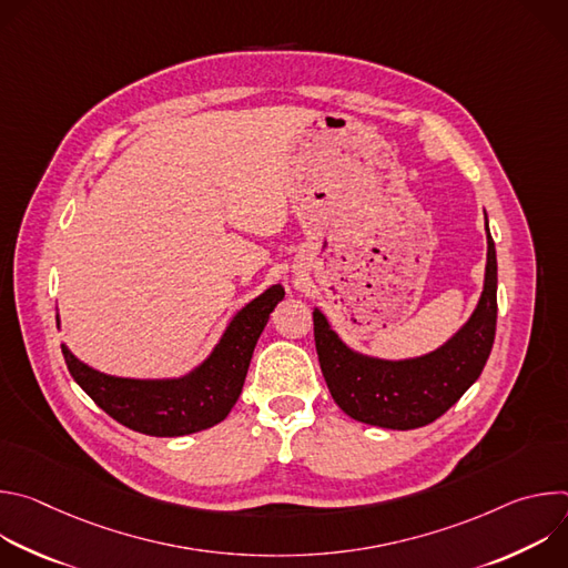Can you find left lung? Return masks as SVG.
Here are the masks:
<instances>
[{
	"label": "left lung",
	"instance_id": "1",
	"mask_svg": "<svg viewBox=\"0 0 568 568\" xmlns=\"http://www.w3.org/2000/svg\"><path fill=\"white\" fill-rule=\"evenodd\" d=\"M312 318L321 373L344 414L366 425L402 432L434 423L478 379L495 344L497 250L490 229L478 305L465 326L434 353L397 362L368 357L348 348L318 307Z\"/></svg>",
	"mask_w": 568,
	"mask_h": 568
}]
</instances>
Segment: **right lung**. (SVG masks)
<instances>
[{"instance_id": "1", "label": "right lung", "mask_w": 568, "mask_h": 568, "mask_svg": "<svg viewBox=\"0 0 568 568\" xmlns=\"http://www.w3.org/2000/svg\"><path fill=\"white\" fill-rule=\"evenodd\" d=\"M285 290L272 285L242 307L191 373L173 379H132L105 375L80 362L64 344L62 355L75 384L123 427L159 438H175L222 423L242 393L250 362L272 310Z\"/></svg>"}]
</instances>
